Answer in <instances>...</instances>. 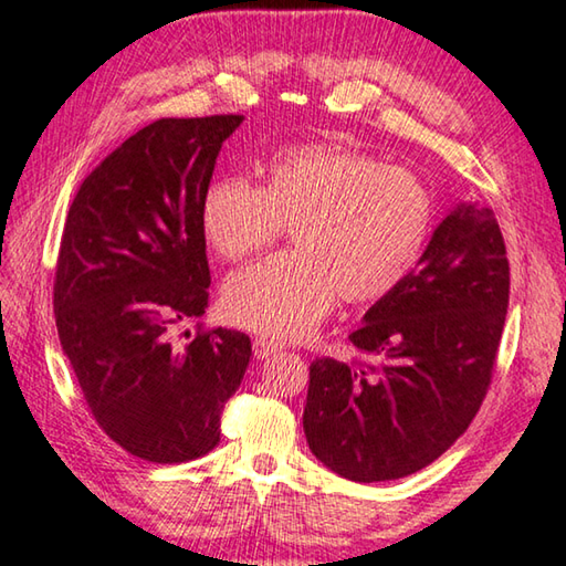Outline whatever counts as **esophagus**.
Returning a JSON list of instances; mask_svg holds the SVG:
<instances>
[{
    "label": "esophagus",
    "mask_w": 566,
    "mask_h": 566,
    "mask_svg": "<svg viewBox=\"0 0 566 566\" xmlns=\"http://www.w3.org/2000/svg\"><path fill=\"white\" fill-rule=\"evenodd\" d=\"M280 349L282 347H276V344H272L270 339H262V337L252 342V352H254L256 359H270L272 354H276Z\"/></svg>",
    "instance_id": "esophagus-1"
}]
</instances>
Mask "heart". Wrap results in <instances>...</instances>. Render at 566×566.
Listing matches in <instances>:
<instances>
[{"mask_svg":"<svg viewBox=\"0 0 566 566\" xmlns=\"http://www.w3.org/2000/svg\"><path fill=\"white\" fill-rule=\"evenodd\" d=\"M434 222L432 195L407 169L337 142L276 151L260 187L209 181L199 202L207 244L227 262L260 252L292 227L294 252L229 276L224 314L276 342L302 339L332 310L385 300L415 272Z\"/></svg>","mask_w":566,"mask_h":566,"instance_id":"1","label":"heart"}]
</instances>
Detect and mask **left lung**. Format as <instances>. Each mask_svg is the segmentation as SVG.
Returning <instances> with one entry per match:
<instances>
[{"instance_id": "8db88e82", "label": "left lung", "mask_w": 566, "mask_h": 566, "mask_svg": "<svg viewBox=\"0 0 566 566\" xmlns=\"http://www.w3.org/2000/svg\"><path fill=\"white\" fill-rule=\"evenodd\" d=\"M506 304L510 262L494 212L459 202L417 270L349 334L375 367L312 361L302 417L312 454L364 484L432 464L482 407Z\"/></svg>"}]
</instances>
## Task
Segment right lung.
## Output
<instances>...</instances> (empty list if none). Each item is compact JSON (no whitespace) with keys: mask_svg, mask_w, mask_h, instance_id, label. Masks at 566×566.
<instances>
[{"mask_svg":"<svg viewBox=\"0 0 566 566\" xmlns=\"http://www.w3.org/2000/svg\"><path fill=\"white\" fill-rule=\"evenodd\" d=\"M242 114L157 119L82 181L66 214L54 280L62 352L97 424L157 464L212 452L252 342L197 332L177 349L169 327L209 304L199 202Z\"/></svg>","mask_w":566,"mask_h":566,"instance_id":"obj_1","label":"right lung"}]
</instances>
